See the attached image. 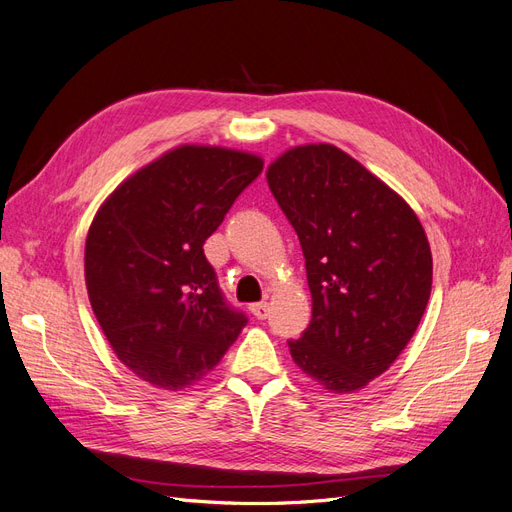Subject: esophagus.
I'll return each instance as SVG.
<instances>
[{
    "instance_id": "obj_1",
    "label": "esophagus",
    "mask_w": 512,
    "mask_h": 512,
    "mask_svg": "<svg viewBox=\"0 0 512 512\" xmlns=\"http://www.w3.org/2000/svg\"><path fill=\"white\" fill-rule=\"evenodd\" d=\"M250 309H252L254 318H258V320H265V318L269 316V303H267V301H262V303H254Z\"/></svg>"
}]
</instances>
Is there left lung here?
<instances>
[{"label": "left lung", "mask_w": 512, "mask_h": 512, "mask_svg": "<svg viewBox=\"0 0 512 512\" xmlns=\"http://www.w3.org/2000/svg\"><path fill=\"white\" fill-rule=\"evenodd\" d=\"M269 188L301 241L312 322L292 361L331 393L389 369L431 294V250L410 205L335 145H301L267 168Z\"/></svg>", "instance_id": "8db88e82"}]
</instances>
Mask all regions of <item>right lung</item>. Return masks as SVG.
I'll return each instance as SVG.
<instances>
[{"label": "right lung", "mask_w": 512, "mask_h": 512, "mask_svg": "<svg viewBox=\"0 0 512 512\" xmlns=\"http://www.w3.org/2000/svg\"><path fill=\"white\" fill-rule=\"evenodd\" d=\"M260 173L254 153L181 145L123 181L89 226L91 309L117 359L158 389L198 382L247 324L203 245Z\"/></svg>", "instance_id": "add662e5"}]
</instances>
